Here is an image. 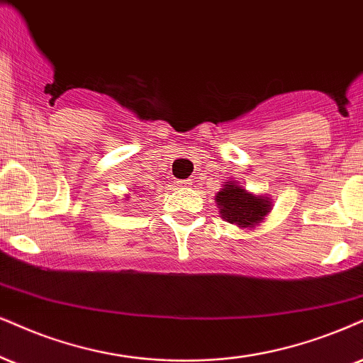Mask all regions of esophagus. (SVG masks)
<instances>
[{"mask_svg":"<svg viewBox=\"0 0 363 363\" xmlns=\"http://www.w3.org/2000/svg\"><path fill=\"white\" fill-rule=\"evenodd\" d=\"M178 185H180V186H190L191 180H180V182H178Z\"/></svg>","mask_w":363,"mask_h":363,"instance_id":"esophagus-1","label":"esophagus"}]
</instances>
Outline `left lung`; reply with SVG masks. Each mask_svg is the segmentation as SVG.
<instances>
[{
    "mask_svg": "<svg viewBox=\"0 0 363 363\" xmlns=\"http://www.w3.org/2000/svg\"><path fill=\"white\" fill-rule=\"evenodd\" d=\"M217 205L223 218L230 223H237L239 227L257 225L271 210V202L266 196L247 194L235 183L225 185L218 191Z\"/></svg>",
    "mask_w": 363,
    "mask_h": 363,
    "instance_id": "left-lung-1",
    "label": "left lung"
}]
</instances>
